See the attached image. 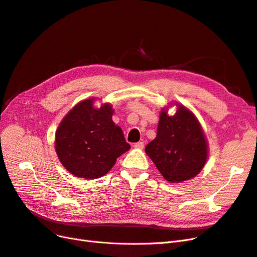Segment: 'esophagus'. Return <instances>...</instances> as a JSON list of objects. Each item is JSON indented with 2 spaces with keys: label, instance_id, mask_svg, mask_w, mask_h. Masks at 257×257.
<instances>
[{
  "label": "esophagus",
  "instance_id": "1",
  "mask_svg": "<svg viewBox=\"0 0 257 257\" xmlns=\"http://www.w3.org/2000/svg\"><path fill=\"white\" fill-rule=\"evenodd\" d=\"M144 147H145V144L141 143V141H139V143H136V144L134 145V148H135V149H139V150H143Z\"/></svg>",
  "mask_w": 257,
  "mask_h": 257
}]
</instances>
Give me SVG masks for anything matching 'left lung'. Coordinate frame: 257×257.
Instances as JSON below:
<instances>
[{
	"label": "left lung",
	"mask_w": 257,
	"mask_h": 257,
	"mask_svg": "<svg viewBox=\"0 0 257 257\" xmlns=\"http://www.w3.org/2000/svg\"><path fill=\"white\" fill-rule=\"evenodd\" d=\"M173 116L163 108L159 116L157 135L146 147L164 179L181 183L194 178L204 167L208 157V146L200 122L188 108L175 104Z\"/></svg>",
	"instance_id": "1"
}]
</instances>
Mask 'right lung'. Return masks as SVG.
Listing matches in <instances>:
<instances>
[{"instance_id": "obj_1", "label": "right lung", "mask_w": 257, "mask_h": 257, "mask_svg": "<svg viewBox=\"0 0 257 257\" xmlns=\"http://www.w3.org/2000/svg\"><path fill=\"white\" fill-rule=\"evenodd\" d=\"M94 99L77 103L60 122L55 134V151L66 169L77 178L99 179L116 164L131 146L112 121L108 103L93 107Z\"/></svg>"}]
</instances>
